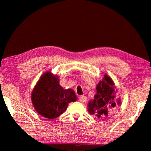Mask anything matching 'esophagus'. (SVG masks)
Instances as JSON below:
<instances>
[{
  "label": "esophagus",
  "mask_w": 151,
  "mask_h": 151,
  "mask_svg": "<svg viewBox=\"0 0 151 151\" xmlns=\"http://www.w3.org/2000/svg\"><path fill=\"white\" fill-rule=\"evenodd\" d=\"M78 99H79V101L81 102V103H85V102L87 101V98H86V96H84V95L79 96Z\"/></svg>",
  "instance_id": "obj_1"
}]
</instances>
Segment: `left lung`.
I'll use <instances>...</instances> for the list:
<instances>
[{
	"label": "left lung",
	"instance_id": "1",
	"mask_svg": "<svg viewBox=\"0 0 151 151\" xmlns=\"http://www.w3.org/2000/svg\"><path fill=\"white\" fill-rule=\"evenodd\" d=\"M96 94L88 103V111L97 118L106 119L111 117L117 109L120 101L116 100V90L111 78L104 75L96 86Z\"/></svg>",
	"mask_w": 151,
	"mask_h": 151
}]
</instances>
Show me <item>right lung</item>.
Listing matches in <instances>:
<instances>
[{
    "label": "right lung",
    "mask_w": 151,
    "mask_h": 151,
    "mask_svg": "<svg viewBox=\"0 0 151 151\" xmlns=\"http://www.w3.org/2000/svg\"><path fill=\"white\" fill-rule=\"evenodd\" d=\"M58 77L46 73L38 81L32 93L31 99L38 113L48 119H54L66 111L68 104L76 101L72 89H64Z\"/></svg>",
    "instance_id": "right-lung-1"
}]
</instances>
